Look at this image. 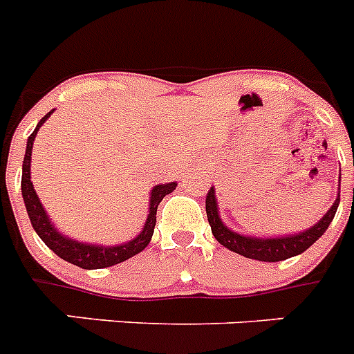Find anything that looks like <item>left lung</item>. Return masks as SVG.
Segmentation results:
<instances>
[{"instance_id":"obj_1","label":"left lung","mask_w":354,"mask_h":354,"mask_svg":"<svg viewBox=\"0 0 354 354\" xmlns=\"http://www.w3.org/2000/svg\"><path fill=\"white\" fill-rule=\"evenodd\" d=\"M340 201V190L339 196L328 210V214L319 221L315 226H312L306 232H301L297 235L288 236H276V239H257V236H244L241 233H235L228 230L219 219V210H217V201H215V190L212 187L207 194V217L210 223V228L214 236L224 248H228L233 253H239L245 258H253L260 262H279V260H287L290 257L301 254L306 251L313 242L317 241L319 236L328 230V226L333 221L337 208Z\"/></svg>"}]
</instances>
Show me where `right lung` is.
Returning <instances> with one entry per match:
<instances>
[{"label": "right lung", "mask_w": 354, "mask_h": 354, "mask_svg": "<svg viewBox=\"0 0 354 354\" xmlns=\"http://www.w3.org/2000/svg\"><path fill=\"white\" fill-rule=\"evenodd\" d=\"M51 113H53V110L46 113L44 118L39 121V124H37V128L33 130V133L28 137L26 153H24L21 190H23L24 205H26V212H28V217L30 221H32L33 230H35L37 235L41 236L42 242H44L55 254H58L62 260L73 263V266L82 267V269H103V267H110L115 266V263L124 262V260L131 258L133 254L140 253V251L149 244V241H151L153 236V230H155L156 210H158L160 201L176 189V183L171 181V183L156 185L155 189H153L151 199H149V215H147L146 219V226H144L142 232L139 233V236H135L133 241L126 242V244L121 245H115V248H101V245L80 244V242L76 241H71L66 235L58 233L57 230L53 228V224L49 223V217L46 215L41 201L37 198V192L35 189H33L32 183V176H30V162H32L33 140H35V135L37 131H39V128L44 124V121L51 115Z\"/></svg>", "instance_id": "add662e5"}]
</instances>
